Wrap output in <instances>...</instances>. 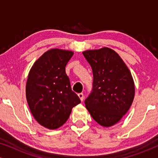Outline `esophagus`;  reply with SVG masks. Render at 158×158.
<instances>
[{
  "label": "esophagus",
  "instance_id": "esophagus-1",
  "mask_svg": "<svg viewBox=\"0 0 158 158\" xmlns=\"http://www.w3.org/2000/svg\"><path fill=\"white\" fill-rule=\"evenodd\" d=\"M78 97L80 98V99H81V101H83V98H84V95L83 93H81V94H78Z\"/></svg>",
  "mask_w": 158,
  "mask_h": 158
}]
</instances>
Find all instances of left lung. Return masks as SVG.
<instances>
[{"label":"left lung","mask_w":158,"mask_h":158,"mask_svg":"<svg viewBox=\"0 0 158 158\" xmlns=\"http://www.w3.org/2000/svg\"><path fill=\"white\" fill-rule=\"evenodd\" d=\"M83 54L94 75L92 90L85 100L86 109L101 126H113L133 102L135 84L130 71L111 49L104 47Z\"/></svg>","instance_id":"8db88e82"}]
</instances>
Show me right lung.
Masks as SVG:
<instances>
[{"label":"right lung","instance_id":"obj_1","mask_svg":"<svg viewBox=\"0 0 158 158\" xmlns=\"http://www.w3.org/2000/svg\"><path fill=\"white\" fill-rule=\"evenodd\" d=\"M73 55L71 51L50 49L36 60L28 76L26 95L30 111L38 123L49 129L62 126L73 108L81 103L65 73Z\"/></svg>","mask_w":158,"mask_h":158}]
</instances>
